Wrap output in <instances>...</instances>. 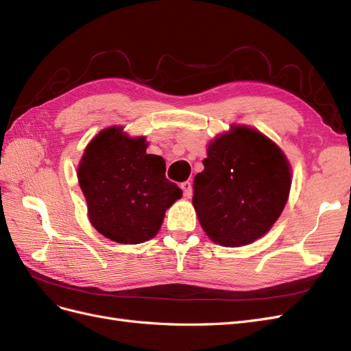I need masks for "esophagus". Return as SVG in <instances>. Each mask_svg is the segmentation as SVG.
<instances>
[{
  "label": "esophagus",
  "instance_id": "esophagus-1",
  "mask_svg": "<svg viewBox=\"0 0 351 351\" xmlns=\"http://www.w3.org/2000/svg\"><path fill=\"white\" fill-rule=\"evenodd\" d=\"M183 189V193L186 197H192V183L190 182H184L182 183V186H180Z\"/></svg>",
  "mask_w": 351,
  "mask_h": 351
}]
</instances>
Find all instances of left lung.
Returning a JSON list of instances; mask_svg holds the SVG:
<instances>
[{
    "label": "left lung",
    "mask_w": 351,
    "mask_h": 351,
    "mask_svg": "<svg viewBox=\"0 0 351 351\" xmlns=\"http://www.w3.org/2000/svg\"><path fill=\"white\" fill-rule=\"evenodd\" d=\"M204 165L193 182V206L208 237L240 247L267 234L291 187L280 147L258 130L232 125L209 143Z\"/></svg>",
    "instance_id": "1"
}]
</instances>
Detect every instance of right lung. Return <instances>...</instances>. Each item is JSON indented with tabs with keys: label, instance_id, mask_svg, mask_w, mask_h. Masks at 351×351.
I'll return each instance as SVG.
<instances>
[{
	"label": "right lung",
	"instance_id": "obj_1",
	"mask_svg": "<svg viewBox=\"0 0 351 351\" xmlns=\"http://www.w3.org/2000/svg\"><path fill=\"white\" fill-rule=\"evenodd\" d=\"M146 139L108 127L84 149L77 178L90 224L107 239L139 244L155 237L165 210L183 192L165 177L162 156L146 154Z\"/></svg>",
	"mask_w": 351,
	"mask_h": 351
}]
</instances>
